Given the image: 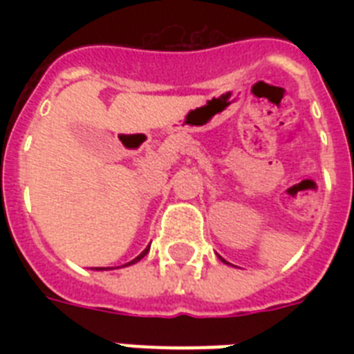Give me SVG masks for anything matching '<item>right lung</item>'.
<instances>
[{
	"instance_id": "add662e5",
	"label": "right lung",
	"mask_w": 354,
	"mask_h": 354,
	"mask_svg": "<svg viewBox=\"0 0 354 354\" xmlns=\"http://www.w3.org/2000/svg\"><path fill=\"white\" fill-rule=\"evenodd\" d=\"M149 248H150V246H149ZM149 248H145L143 252L139 253L138 257L133 259V261H130V263H127V264H124V266H130V264H133V263H138V261H141V259H143L145 255H147V253H149ZM95 270H106V268H95Z\"/></svg>"
}]
</instances>
